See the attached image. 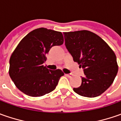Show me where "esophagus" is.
<instances>
[{
	"instance_id": "34e87169",
	"label": "esophagus",
	"mask_w": 121,
	"mask_h": 121,
	"mask_svg": "<svg viewBox=\"0 0 121 121\" xmlns=\"http://www.w3.org/2000/svg\"><path fill=\"white\" fill-rule=\"evenodd\" d=\"M65 75H66L67 77H71V74H70V73H69V74H65Z\"/></svg>"
}]
</instances>
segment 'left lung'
Masks as SVG:
<instances>
[{
  "instance_id": "obj_1",
  "label": "left lung",
  "mask_w": 121,
  "mask_h": 121,
  "mask_svg": "<svg viewBox=\"0 0 121 121\" xmlns=\"http://www.w3.org/2000/svg\"><path fill=\"white\" fill-rule=\"evenodd\" d=\"M66 48L75 62L82 67L85 77L73 90L79 95L94 98L113 83L118 72L113 50L100 36L87 30L64 33Z\"/></svg>"
}]
</instances>
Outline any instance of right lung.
<instances>
[{
	"label": "right lung",
	"mask_w": 121,
	"mask_h": 121,
	"mask_svg": "<svg viewBox=\"0 0 121 121\" xmlns=\"http://www.w3.org/2000/svg\"><path fill=\"white\" fill-rule=\"evenodd\" d=\"M61 32L41 27L31 31L19 43L9 60V75L25 94L42 96L53 91L64 73L44 67L46 54L54 46L63 44Z\"/></svg>",
	"instance_id": "obj_1"
}]
</instances>
